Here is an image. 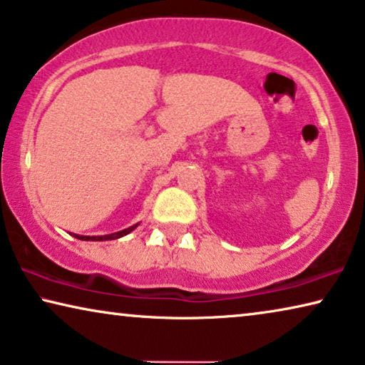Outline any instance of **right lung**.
I'll list each match as a JSON object with an SVG mask.
<instances>
[{"instance_id":"add662e5","label":"right lung","mask_w":365,"mask_h":365,"mask_svg":"<svg viewBox=\"0 0 365 365\" xmlns=\"http://www.w3.org/2000/svg\"><path fill=\"white\" fill-rule=\"evenodd\" d=\"M137 228V225H133V227H128V228H125V230H122V232H117V233H112V235H104V237H80V235H75V237L78 238V240H93V241H104V240H115V238H120V237H124V235H127V233H130L132 230H135Z\"/></svg>"}]
</instances>
